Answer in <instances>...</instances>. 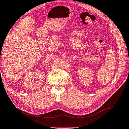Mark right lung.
I'll return each mask as SVG.
<instances>
[{
  "label": "right lung",
  "mask_w": 129,
  "mask_h": 129,
  "mask_svg": "<svg viewBox=\"0 0 129 129\" xmlns=\"http://www.w3.org/2000/svg\"><path fill=\"white\" fill-rule=\"evenodd\" d=\"M0 70H1V69H0Z\"/></svg>",
  "instance_id": "add662e5"
}]
</instances>
